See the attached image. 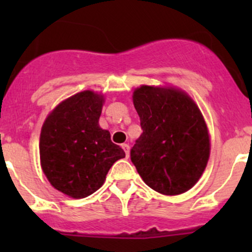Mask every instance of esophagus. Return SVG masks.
Returning <instances> with one entry per match:
<instances>
[{
    "label": "esophagus",
    "instance_id": "esophagus-1",
    "mask_svg": "<svg viewBox=\"0 0 252 252\" xmlns=\"http://www.w3.org/2000/svg\"><path fill=\"white\" fill-rule=\"evenodd\" d=\"M122 149L124 150V152H126V158H129V145L128 144H122Z\"/></svg>",
    "mask_w": 252,
    "mask_h": 252
}]
</instances>
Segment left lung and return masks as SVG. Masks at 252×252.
Listing matches in <instances>:
<instances>
[{"mask_svg": "<svg viewBox=\"0 0 252 252\" xmlns=\"http://www.w3.org/2000/svg\"><path fill=\"white\" fill-rule=\"evenodd\" d=\"M142 134L130 158L145 184L163 195L191 189L205 172L210 133L191 96L172 85H144L133 93Z\"/></svg>", "mask_w": 252, "mask_h": 252, "instance_id": "8db88e82", "label": "left lung"}]
</instances>
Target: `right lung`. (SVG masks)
I'll list each match as a JSON object with an SVG mask.
<instances>
[{
  "label": "right lung",
  "instance_id": "add662e5",
  "mask_svg": "<svg viewBox=\"0 0 252 252\" xmlns=\"http://www.w3.org/2000/svg\"><path fill=\"white\" fill-rule=\"evenodd\" d=\"M105 96L84 90L48 113L40 134V164L50 184L72 199L100 189L113 163L126 152L98 124Z\"/></svg>",
  "mask_w": 252,
  "mask_h": 252
}]
</instances>
